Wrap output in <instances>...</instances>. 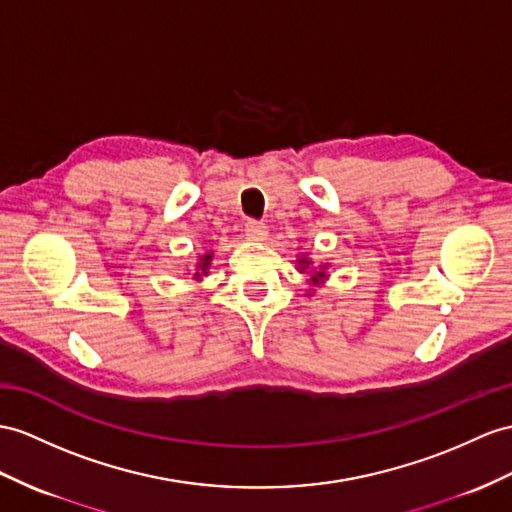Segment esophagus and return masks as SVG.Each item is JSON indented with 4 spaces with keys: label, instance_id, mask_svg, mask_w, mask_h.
I'll return each mask as SVG.
<instances>
[{
    "label": "esophagus",
    "instance_id": "34e87169",
    "mask_svg": "<svg viewBox=\"0 0 512 512\" xmlns=\"http://www.w3.org/2000/svg\"><path fill=\"white\" fill-rule=\"evenodd\" d=\"M245 236H247V239H252V241L265 239V236H267V226H265L263 221L249 219V221L245 223Z\"/></svg>",
    "mask_w": 512,
    "mask_h": 512
}]
</instances>
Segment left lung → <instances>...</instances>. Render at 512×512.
Here are the masks:
<instances>
[{
  "label": "left lung",
  "mask_w": 512,
  "mask_h": 512,
  "mask_svg": "<svg viewBox=\"0 0 512 512\" xmlns=\"http://www.w3.org/2000/svg\"><path fill=\"white\" fill-rule=\"evenodd\" d=\"M299 263H304V265H308V260H299ZM317 276H319V278H323V271H319V273H317ZM315 280H317V278H315Z\"/></svg>",
  "instance_id": "8db88e82"
}]
</instances>
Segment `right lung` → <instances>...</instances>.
Returning <instances> with one entry per match:
<instances>
[{"instance_id": "add662e5", "label": "right lung", "mask_w": 512, "mask_h": 512, "mask_svg": "<svg viewBox=\"0 0 512 512\" xmlns=\"http://www.w3.org/2000/svg\"><path fill=\"white\" fill-rule=\"evenodd\" d=\"M210 258H213V256L206 254V256L202 258V263H199V269H202V273H206V269H208V265H210ZM195 276H199V273H195Z\"/></svg>"}]
</instances>
